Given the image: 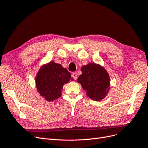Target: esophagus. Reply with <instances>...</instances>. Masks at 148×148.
Instances as JSON below:
<instances>
[{
  "mask_svg": "<svg viewBox=\"0 0 148 148\" xmlns=\"http://www.w3.org/2000/svg\"><path fill=\"white\" fill-rule=\"evenodd\" d=\"M72 77L73 78V79H75V80H77V78H78V76H77V74L76 73H72Z\"/></svg>",
  "mask_w": 148,
  "mask_h": 148,
  "instance_id": "obj_1",
  "label": "esophagus"
}]
</instances>
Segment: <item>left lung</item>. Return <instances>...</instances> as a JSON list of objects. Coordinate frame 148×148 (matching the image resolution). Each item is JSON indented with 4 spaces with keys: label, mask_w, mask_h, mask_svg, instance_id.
<instances>
[{
    "label": "left lung",
    "mask_w": 148,
    "mask_h": 148,
    "mask_svg": "<svg viewBox=\"0 0 148 148\" xmlns=\"http://www.w3.org/2000/svg\"><path fill=\"white\" fill-rule=\"evenodd\" d=\"M82 74L77 82L81 84L87 96L93 101H99L106 97L110 89V77L104 66L89 63L82 67Z\"/></svg>",
    "instance_id": "8db88e82"
}]
</instances>
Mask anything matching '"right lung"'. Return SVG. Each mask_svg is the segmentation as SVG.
Here are the masks:
<instances>
[{
  "label": "right lung",
  "mask_w": 148,
  "mask_h": 148,
  "mask_svg": "<svg viewBox=\"0 0 148 148\" xmlns=\"http://www.w3.org/2000/svg\"><path fill=\"white\" fill-rule=\"evenodd\" d=\"M70 80L71 74L61 64L51 61L42 65L35 78L37 91L44 99L53 101L62 95L64 85Z\"/></svg>",
  "instance_id": "1"
}]
</instances>
